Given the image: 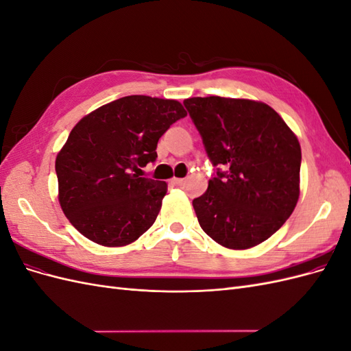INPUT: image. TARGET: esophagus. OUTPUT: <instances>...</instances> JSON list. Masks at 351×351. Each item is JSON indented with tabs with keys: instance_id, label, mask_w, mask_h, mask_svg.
<instances>
[{
	"instance_id": "obj_1",
	"label": "esophagus",
	"mask_w": 351,
	"mask_h": 351,
	"mask_svg": "<svg viewBox=\"0 0 351 351\" xmlns=\"http://www.w3.org/2000/svg\"><path fill=\"white\" fill-rule=\"evenodd\" d=\"M171 184L173 186H183L184 184V178L174 177V178H171Z\"/></svg>"
}]
</instances>
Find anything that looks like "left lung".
I'll return each instance as SVG.
<instances>
[{"label": "left lung", "mask_w": 351, "mask_h": 351, "mask_svg": "<svg viewBox=\"0 0 351 351\" xmlns=\"http://www.w3.org/2000/svg\"><path fill=\"white\" fill-rule=\"evenodd\" d=\"M217 176L193 200L199 224L227 249L258 246L290 218L300 195L302 149L269 105L221 97L189 98Z\"/></svg>", "instance_id": "8db88e82"}]
</instances>
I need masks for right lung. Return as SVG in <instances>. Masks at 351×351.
I'll list each match as a JSON object with an SVG mask.
<instances>
[{"label":"right lung","mask_w":351,"mask_h":351,"mask_svg":"<svg viewBox=\"0 0 351 351\" xmlns=\"http://www.w3.org/2000/svg\"><path fill=\"white\" fill-rule=\"evenodd\" d=\"M187 112L174 99L130 95L84 115L56 159L58 202L80 234L107 247L127 246L155 222L167 183L139 177L156 145Z\"/></svg>","instance_id":"add662e5"}]
</instances>
